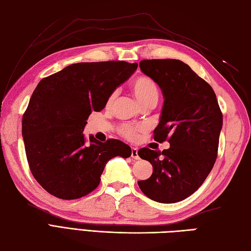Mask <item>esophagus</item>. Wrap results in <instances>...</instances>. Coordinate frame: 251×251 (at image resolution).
<instances>
[{"mask_svg":"<svg viewBox=\"0 0 251 251\" xmlns=\"http://www.w3.org/2000/svg\"><path fill=\"white\" fill-rule=\"evenodd\" d=\"M131 157L134 159H139V155H138V149L131 148Z\"/></svg>","mask_w":251,"mask_h":251,"instance_id":"34e87169","label":"esophagus"}]
</instances>
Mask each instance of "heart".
<instances>
[{
	"mask_svg": "<svg viewBox=\"0 0 251 251\" xmlns=\"http://www.w3.org/2000/svg\"><path fill=\"white\" fill-rule=\"evenodd\" d=\"M130 89L136 99L138 100V102L142 106L156 104L159 97V90L157 85L151 77H149L147 75L137 76L136 78L132 79V82L130 83ZM115 98L116 93L113 92L109 96L108 99H106V108H110V106L113 104ZM140 130L141 127L139 126L125 124L121 126L120 134L123 137L127 138V139H135Z\"/></svg>",
	"mask_w": 251,
	"mask_h": 251,
	"instance_id": "1",
	"label": "heart"
}]
</instances>
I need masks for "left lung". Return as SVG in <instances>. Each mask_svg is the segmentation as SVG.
Masks as SVG:
<instances>
[{
  "label": "left lung",
  "instance_id": "8db88e82",
  "mask_svg": "<svg viewBox=\"0 0 251 251\" xmlns=\"http://www.w3.org/2000/svg\"><path fill=\"white\" fill-rule=\"evenodd\" d=\"M141 71L162 89L164 104L154 140L169 142L162 153L142 148L138 155L153 166L138 181L147 195L172 204L192 195L204 182L218 155L222 113L214 89L177 59L141 60Z\"/></svg>",
  "mask_w": 251,
  "mask_h": 251
}]
</instances>
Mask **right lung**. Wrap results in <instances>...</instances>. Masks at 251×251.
<instances>
[{
    "label": "right lung",
    "instance_id": "1",
    "mask_svg": "<svg viewBox=\"0 0 251 251\" xmlns=\"http://www.w3.org/2000/svg\"><path fill=\"white\" fill-rule=\"evenodd\" d=\"M138 63L100 61L73 63L41 79L23 116L26 159L42 188L61 200L93 192L111 158L130 156L124 142L89 140L83 131L93 111L99 112Z\"/></svg>",
    "mask_w": 251,
    "mask_h": 251
}]
</instances>
